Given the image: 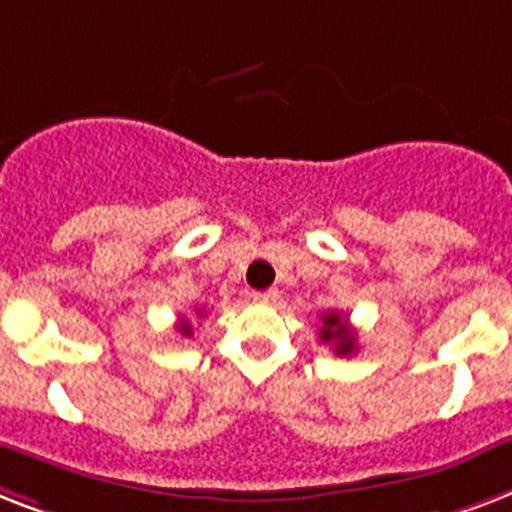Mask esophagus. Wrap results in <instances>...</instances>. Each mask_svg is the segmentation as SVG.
Here are the masks:
<instances>
[{"label": "esophagus", "mask_w": 512, "mask_h": 512, "mask_svg": "<svg viewBox=\"0 0 512 512\" xmlns=\"http://www.w3.org/2000/svg\"><path fill=\"white\" fill-rule=\"evenodd\" d=\"M253 301H264V304H275L280 299V291L277 288H267V291H253L251 293Z\"/></svg>", "instance_id": "obj_1"}]
</instances>
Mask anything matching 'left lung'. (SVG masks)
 Masks as SVG:
<instances>
[{
	"mask_svg": "<svg viewBox=\"0 0 512 512\" xmlns=\"http://www.w3.org/2000/svg\"><path fill=\"white\" fill-rule=\"evenodd\" d=\"M320 339H323V342L339 339V344H336V352H339V355H350V352L355 350V342H352L350 336H347V326H342V323H339V315H336V312H331V315H326V318H323Z\"/></svg>",
	"mask_w": 512,
	"mask_h": 512,
	"instance_id": "left-lung-1",
	"label": "left lung"
}]
</instances>
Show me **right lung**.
<instances>
[{"mask_svg":"<svg viewBox=\"0 0 512 512\" xmlns=\"http://www.w3.org/2000/svg\"><path fill=\"white\" fill-rule=\"evenodd\" d=\"M181 331H184V334H186V336H189V326H184V328H181Z\"/></svg>","mask_w":512,"mask_h":512,"instance_id":"obj_1","label":"right lung"}]
</instances>
